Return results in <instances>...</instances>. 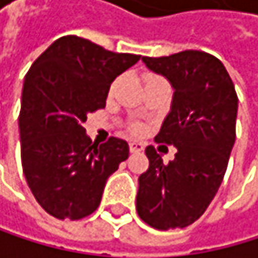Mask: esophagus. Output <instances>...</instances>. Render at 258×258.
Wrapping results in <instances>:
<instances>
[{
    "label": "esophagus",
    "mask_w": 258,
    "mask_h": 258,
    "mask_svg": "<svg viewBox=\"0 0 258 258\" xmlns=\"http://www.w3.org/2000/svg\"><path fill=\"white\" fill-rule=\"evenodd\" d=\"M144 150V145L139 144V142H130V152L132 153H139Z\"/></svg>",
    "instance_id": "obj_1"
}]
</instances>
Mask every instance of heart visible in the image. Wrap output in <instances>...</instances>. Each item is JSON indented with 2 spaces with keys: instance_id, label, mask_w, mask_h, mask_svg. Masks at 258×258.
I'll list each match as a JSON object with an SVG mask.
<instances>
[{
  "instance_id": "heart-1",
  "label": "heart",
  "mask_w": 258,
  "mask_h": 258,
  "mask_svg": "<svg viewBox=\"0 0 258 258\" xmlns=\"http://www.w3.org/2000/svg\"><path fill=\"white\" fill-rule=\"evenodd\" d=\"M152 79H158V77H150V79H148V80H152ZM148 80H147V82H148ZM133 133H135V135L141 133V128H139V126H135V128H133Z\"/></svg>"
}]
</instances>
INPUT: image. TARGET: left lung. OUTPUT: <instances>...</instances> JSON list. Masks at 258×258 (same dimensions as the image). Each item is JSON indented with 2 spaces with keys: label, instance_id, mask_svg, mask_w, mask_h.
Returning <instances> with one entry per match:
<instances>
[{
  "label": "left lung",
  "instance_id": "1",
  "mask_svg": "<svg viewBox=\"0 0 258 258\" xmlns=\"http://www.w3.org/2000/svg\"><path fill=\"white\" fill-rule=\"evenodd\" d=\"M142 61L173 88L170 113L155 141L173 144L178 152L164 164L155 147L145 148L150 165L139 176L136 211L155 229L185 227L204 214L223 181L235 142L238 97L223 63L207 52Z\"/></svg>",
  "mask_w": 258,
  "mask_h": 258
}]
</instances>
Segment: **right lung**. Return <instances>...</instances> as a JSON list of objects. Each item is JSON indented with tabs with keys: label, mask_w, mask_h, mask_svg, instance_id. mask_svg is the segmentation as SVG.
I'll return each instance as SVG.
<instances>
[{
	"label": "right lung",
	"mask_w": 258,
	"mask_h": 258,
	"mask_svg": "<svg viewBox=\"0 0 258 258\" xmlns=\"http://www.w3.org/2000/svg\"><path fill=\"white\" fill-rule=\"evenodd\" d=\"M139 58L66 35L26 74L18 117L21 164L29 189L49 215L80 220L93 214L106 179L128 158L126 141L110 138L99 145L83 123L105 108L114 79Z\"/></svg>",
	"instance_id": "add662e5"
}]
</instances>
